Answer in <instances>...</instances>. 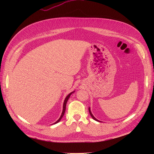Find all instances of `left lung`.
Listing matches in <instances>:
<instances>
[{"label":"left lung","mask_w":154,"mask_h":154,"mask_svg":"<svg viewBox=\"0 0 154 154\" xmlns=\"http://www.w3.org/2000/svg\"><path fill=\"white\" fill-rule=\"evenodd\" d=\"M88 111H89V113H90V114H91V117L92 118V119H94L95 121H97V122H100L99 120H97V119H96V118L94 117V116L92 115V112H91V109H90V108H88Z\"/></svg>","instance_id":"obj_1"}]
</instances>
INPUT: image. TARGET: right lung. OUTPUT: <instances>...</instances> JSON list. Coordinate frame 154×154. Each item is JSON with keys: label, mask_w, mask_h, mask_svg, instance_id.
Masks as SVG:
<instances>
[{"label": "right lung", "mask_w": 154, "mask_h": 154, "mask_svg": "<svg viewBox=\"0 0 154 154\" xmlns=\"http://www.w3.org/2000/svg\"><path fill=\"white\" fill-rule=\"evenodd\" d=\"M74 92H71V93H70V94L68 95V96H67V97H66V99H65V100H64V102H63V111H62V115H61V116H60V118L58 119V121H57V122H56L54 124H56V123H58L60 120H61V119L62 118V117L63 116V115H64V114H65V112H66V104H67V101H68V100H69V97H70V96L71 95V94L72 93H73Z\"/></svg>", "instance_id": "right-lung-1"}]
</instances>
